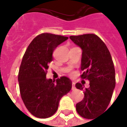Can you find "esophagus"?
Segmentation results:
<instances>
[{"label": "esophagus", "mask_w": 127, "mask_h": 127, "mask_svg": "<svg viewBox=\"0 0 127 127\" xmlns=\"http://www.w3.org/2000/svg\"><path fill=\"white\" fill-rule=\"evenodd\" d=\"M72 89L73 90L75 89V83H74V82H72Z\"/></svg>", "instance_id": "34e87169"}]
</instances>
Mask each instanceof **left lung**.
I'll list each match as a JSON object with an SVG mask.
<instances>
[{
	"label": "left lung",
	"instance_id": "left-lung-1",
	"mask_svg": "<svg viewBox=\"0 0 127 127\" xmlns=\"http://www.w3.org/2000/svg\"><path fill=\"white\" fill-rule=\"evenodd\" d=\"M70 40L82 49L81 75L90 81V87L77 83L79 90L85 89V97L76 104L81 117L95 119L106 110L115 87V69L112 56L104 42L95 34L70 36Z\"/></svg>",
	"mask_w": 127,
	"mask_h": 127
}]
</instances>
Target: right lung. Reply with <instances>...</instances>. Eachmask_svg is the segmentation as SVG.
Returning a JSON list of instances; mask_svg holds the SVG:
<instances>
[{
  "mask_svg": "<svg viewBox=\"0 0 127 127\" xmlns=\"http://www.w3.org/2000/svg\"><path fill=\"white\" fill-rule=\"evenodd\" d=\"M67 37L42 33L35 37L25 51L18 74L20 92L28 110L38 118H47L58 110L61 98L72 88L67 77L56 81L46 78L54 50Z\"/></svg>",
  "mask_w": 127,
  "mask_h": 127,
  "instance_id": "right-lung-1",
  "label": "right lung"
}]
</instances>
